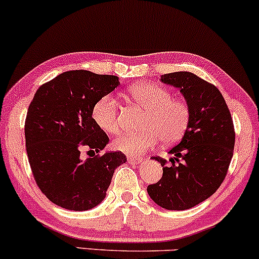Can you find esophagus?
I'll return each instance as SVG.
<instances>
[{
  "label": "esophagus",
  "instance_id": "obj_1",
  "mask_svg": "<svg viewBox=\"0 0 259 259\" xmlns=\"http://www.w3.org/2000/svg\"><path fill=\"white\" fill-rule=\"evenodd\" d=\"M126 159H127V162L130 163V164H139V163L142 162V158H140V157L129 156V157H126Z\"/></svg>",
  "mask_w": 259,
  "mask_h": 259
}]
</instances>
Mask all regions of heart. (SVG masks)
Returning a JSON list of instances; mask_svg holds the SVG:
<instances>
[{"instance_id":"obj_1","label":"heart","mask_w":259,"mask_h":259,"mask_svg":"<svg viewBox=\"0 0 259 259\" xmlns=\"http://www.w3.org/2000/svg\"><path fill=\"white\" fill-rule=\"evenodd\" d=\"M127 96L145 109L139 133H124L113 140L112 146L132 156H139L158 144L170 145L185 135L191 119V108L173 92L153 82H141L129 88ZM92 119L103 132L115 134L119 130L118 102L109 95L101 97L92 107Z\"/></svg>"}]
</instances>
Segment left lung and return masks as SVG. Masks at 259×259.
Returning <instances> with one entry per match:
<instances>
[{"label": "left lung", "instance_id": "obj_1", "mask_svg": "<svg viewBox=\"0 0 259 259\" xmlns=\"http://www.w3.org/2000/svg\"><path fill=\"white\" fill-rule=\"evenodd\" d=\"M162 81L179 88L191 108V119L184 138L169 151L175 156L169 159L171 164L153 157L163 175L147 186V192L158 206L184 210L210 197L224 181L234 153V123L221 91L196 74H164Z\"/></svg>", "mask_w": 259, "mask_h": 259}]
</instances>
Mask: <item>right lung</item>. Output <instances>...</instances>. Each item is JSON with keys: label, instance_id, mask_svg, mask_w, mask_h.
Here are the masks:
<instances>
[{"label": "right lung", "instance_id": "add662e5", "mask_svg": "<svg viewBox=\"0 0 259 259\" xmlns=\"http://www.w3.org/2000/svg\"><path fill=\"white\" fill-rule=\"evenodd\" d=\"M119 85L114 75L70 70L35 92L25 118V148L41 192L57 206L88 210L101 203L125 154H101L109 138L92 119V107ZM97 154L85 161L81 150Z\"/></svg>", "mask_w": 259, "mask_h": 259}]
</instances>
